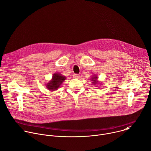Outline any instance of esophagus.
Returning a JSON list of instances; mask_svg holds the SVG:
<instances>
[{"instance_id": "obj_1", "label": "esophagus", "mask_w": 151, "mask_h": 151, "mask_svg": "<svg viewBox=\"0 0 151 151\" xmlns=\"http://www.w3.org/2000/svg\"><path fill=\"white\" fill-rule=\"evenodd\" d=\"M73 78L75 79H78L80 78V76H79V75H78V74H73Z\"/></svg>"}]
</instances>
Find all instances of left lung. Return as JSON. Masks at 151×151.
<instances>
[{
  "label": "left lung",
  "mask_w": 151,
  "mask_h": 151,
  "mask_svg": "<svg viewBox=\"0 0 151 151\" xmlns=\"http://www.w3.org/2000/svg\"><path fill=\"white\" fill-rule=\"evenodd\" d=\"M98 78L97 77V76L96 75H93L92 76V77L91 78V81H92V83L93 85H98L99 84L100 82L98 81Z\"/></svg>",
  "instance_id": "1"
}]
</instances>
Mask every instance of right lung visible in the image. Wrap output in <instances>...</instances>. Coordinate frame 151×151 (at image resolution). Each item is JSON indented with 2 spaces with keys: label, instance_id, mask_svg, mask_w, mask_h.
Instances as JSON below:
<instances>
[{
  "label": "right lung",
  "instance_id": "1",
  "mask_svg": "<svg viewBox=\"0 0 151 151\" xmlns=\"http://www.w3.org/2000/svg\"><path fill=\"white\" fill-rule=\"evenodd\" d=\"M66 77L60 73H55L53 75L52 79L46 83L45 86L50 91H54L58 90L60 85L63 83Z\"/></svg>",
  "mask_w": 151,
  "mask_h": 151
}]
</instances>
